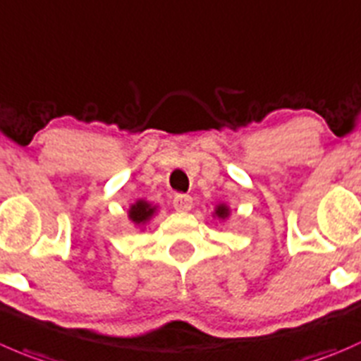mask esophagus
Returning a JSON list of instances; mask_svg holds the SVG:
<instances>
[{"label":"esophagus","mask_w":361,"mask_h":361,"mask_svg":"<svg viewBox=\"0 0 361 361\" xmlns=\"http://www.w3.org/2000/svg\"><path fill=\"white\" fill-rule=\"evenodd\" d=\"M173 206L178 212H188L192 208V197L187 194H176L173 199Z\"/></svg>","instance_id":"obj_1"}]
</instances>
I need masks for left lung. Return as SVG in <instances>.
Masks as SVG:
<instances>
[{
  "label": "left lung",
  "mask_w": 361,
  "mask_h": 361,
  "mask_svg": "<svg viewBox=\"0 0 361 361\" xmlns=\"http://www.w3.org/2000/svg\"><path fill=\"white\" fill-rule=\"evenodd\" d=\"M216 215L222 216V219H224V216H227V208H226V206H219V208H216Z\"/></svg>",
  "instance_id": "1"
}]
</instances>
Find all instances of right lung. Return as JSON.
Here are the masks:
<instances>
[{
    "label": "right lung",
    "mask_w": 361,
    "mask_h": 361,
    "mask_svg": "<svg viewBox=\"0 0 361 361\" xmlns=\"http://www.w3.org/2000/svg\"><path fill=\"white\" fill-rule=\"evenodd\" d=\"M153 212H155V208H152L148 202L139 201L130 208V219L134 220L135 224H145L146 220L153 215Z\"/></svg>",
    "instance_id": "1"
}]
</instances>
